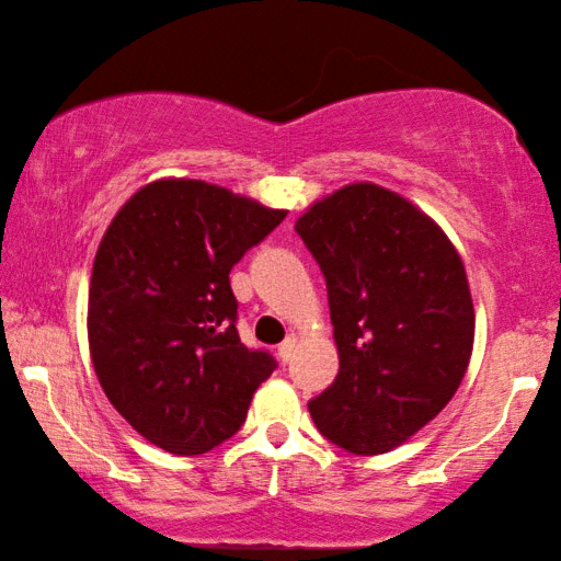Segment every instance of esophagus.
<instances>
[{"mask_svg": "<svg viewBox=\"0 0 561 561\" xmlns=\"http://www.w3.org/2000/svg\"><path fill=\"white\" fill-rule=\"evenodd\" d=\"M297 341H299V336L294 334V331H289L287 339H284L282 344H279V358H282V360H289V358L294 356V348H297Z\"/></svg>", "mask_w": 561, "mask_h": 561, "instance_id": "obj_1", "label": "esophagus"}]
</instances>
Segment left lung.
<instances>
[{
    "label": "left lung",
    "mask_w": 561,
    "mask_h": 561,
    "mask_svg": "<svg viewBox=\"0 0 561 561\" xmlns=\"http://www.w3.org/2000/svg\"><path fill=\"white\" fill-rule=\"evenodd\" d=\"M294 230L327 279L339 374L309 401L339 448L378 455L438 415L468 371L474 309L455 244L376 183L321 197Z\"/></svg>",
    "instance_id": "left-lung-1"
}]
</instances>
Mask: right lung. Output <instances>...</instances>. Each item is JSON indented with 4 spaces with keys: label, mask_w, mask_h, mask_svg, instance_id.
<instances>
[{
    "label": "right lung",
    "mask_w": 561,
    "mask_h": 561,
    "mask_svg": "<svg viewBox=\"0 0 561 561\" xmlns=\"http://www.w3.org/2000/svg\"><path fill=\"white\" fill-rule=\"evenodd\" d=\"M284 217L205 180L160 178L103 232L89 287L93 371L158 448L201 455L232 438L277 366L237 334L230 270Z\"/></svg>",
    "instance_id": "right-lung-1"
}]
</instances>
